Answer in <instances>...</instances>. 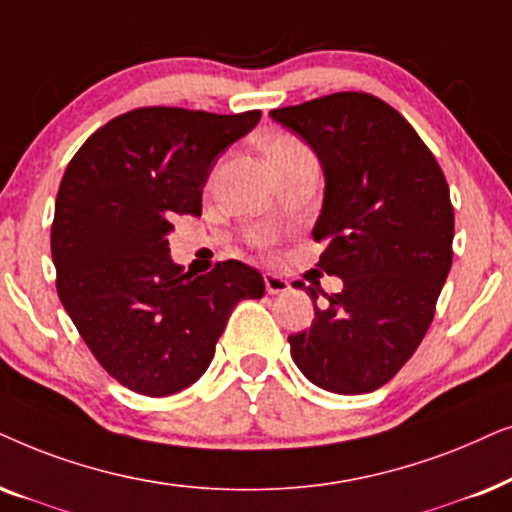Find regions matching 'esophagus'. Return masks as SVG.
Returning <instances> with one entry per match:
<instances>
[{
  "mask_svg": "<svg viewBox=\"0 0 512 512\" xmlns=\"http://www.w3.org/2000/svg\"><path fill=\"white\" fill-rule=\"evenodd\" d=\"M264 285H267L269 295H281V292L290 290V281H285L283 276L274 274V271H267V274H264Z\"/></svg>",
  "mask_w": 512,
  "mask_h": 512,
  "instance_id": "esophagus-1",
  "label": "esophagus"
}]
</instances>
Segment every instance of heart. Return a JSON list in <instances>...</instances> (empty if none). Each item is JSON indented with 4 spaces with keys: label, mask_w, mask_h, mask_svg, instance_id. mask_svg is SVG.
<instances>
[{
    "label": "heart",
    "mask_w": 512,
    "mask_h": 512,
    "mask_svg": "<svg viewBox=\"0 0 512 512\" xmlns=\"http://www.w3.org/2000/svg\"><path fill=\"white\" fill-rule=\"evenodd\" d=\"M290 145H297V142L292 140V138H276V140H271V142H269V147H267V154H274V152H278V149H283V147H290Z\"/></svg>",
    "instance_id": "1"
}]
</instances>
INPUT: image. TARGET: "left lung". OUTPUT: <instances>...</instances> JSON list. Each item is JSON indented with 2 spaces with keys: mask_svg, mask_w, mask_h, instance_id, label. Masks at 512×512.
<instances>
[{
  "mask_svg": "<svg viewBox=\"0 0 512 512\" xmlns=\"http://www.w3.org/2000/svg\"><path fill=\"white\" fill-rule=\"evenodd\" d=\"M269 117L318 156L325 194L311 234L325 243L318 267L344 283L335 295L292 283L316 313L311 330L288 337L292 360L325 391L370 393L412 358L433 320L452 267L447 180L405 117L374 95L332 93Z\"/></svg>",
  "mask_w": 512,
  "mask_h": 512,
  "instance_id": "8db88e82",
  "label": "left lung"
}]
</instances>
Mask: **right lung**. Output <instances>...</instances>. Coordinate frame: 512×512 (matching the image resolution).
<instances>
[{
  "mask_svg": "<svg viewBox=\"0 0 512 512\" xmlns=\"http://www.w3.org/2000/svg\"><path fill=\"white\" fill-rule=\"evenodd\" d=\"M260 117L140 107L95 131L65 170L51 227L58 297L95 360L135 393L192 386L234 306L264 295L248 264L194 276L168 248L175 215H201L210 170Z\"/></svg>",
  "mask_w": 512,
  "mask_h": 512,
  "instance_id": "obj_1",
  "label": "right lung"
}]
</instances>
